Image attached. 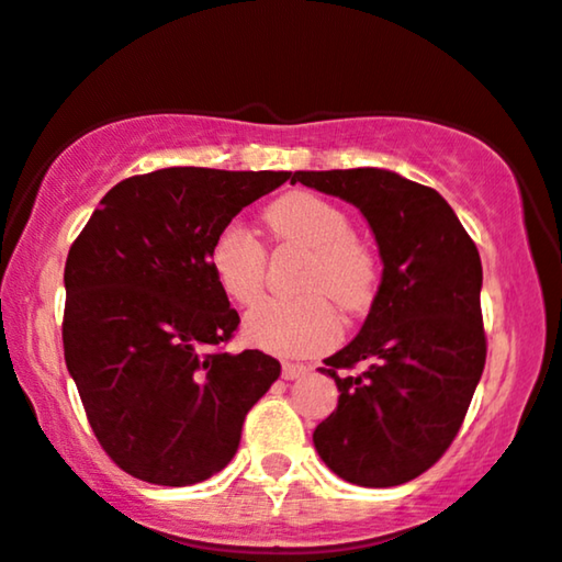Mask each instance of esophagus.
Here are the masks:
<instances>
[{
    "label": "esophagus",
    "instance_id": "obj_1",
    "mask_svg": "<svg viewBox=\"0 0 562 562\" xmlns=\"http://www.w3.org/2000/svg\"><path fill=\"white\" fill-rule=\"evenodd\" d=\"M308 371H311V368L303 366V363H282V379H288V381L303 379V375Z\"/></svg>",
    "mask_w": 562,
    "mask_h": 562
}]
</instances>
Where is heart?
<instances>
[{
    "label": "heart",
    "mask_w": 562,
    "mask_h": 562,
    "mask_svg": "<svg viewBox=\"0 0 562 562\" xmlns=\"http://www.w3.org/2000/svg\"><path fill=\"white\" fill-rule=\"evenodd\" d=\"M265 223L277 244L308 248L295 274V297H272L246 316L251 345L274 355L305 358L329 350L339 337L342 311H360L375 290V259L352 236L345 210L308 191H290L265 210ZM210 269L220 290L238 305H251L265 290L267 248L240 223L217 231L210 246Z\"/></svg>",
    "instance_id": "obj_1"
}]
</instances>
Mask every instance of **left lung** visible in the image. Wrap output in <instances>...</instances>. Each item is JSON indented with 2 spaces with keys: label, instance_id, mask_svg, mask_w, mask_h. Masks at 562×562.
I'll return each instance as SVG.
<instances>
[{
  "label": "left lung",
  "instance_id": "1",
  "mask_svg": "<svg viewBox=\"0 0 562 562\" xmlns=\"http://www.w3.org/2000/svg\"><path fill=\"white\" fill-rule=\"evenodd\" d=\"M297 181L363 212L383 261L363 329L324 360L339 402L314 446L352 485H402L449 449L485 368L480 251L436 189L392 170H295Z\"/></svg>",
  "mask_w": 562,
  "mask_h": 562
}]
</instances>
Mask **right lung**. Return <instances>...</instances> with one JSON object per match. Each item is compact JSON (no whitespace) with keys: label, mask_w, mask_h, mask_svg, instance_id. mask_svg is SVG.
<instances>
[{"label":"right lung","mask_w":562,"mask_h":562,"mask_svg":"<svg viewBox=\"0 0 562 562\" xmlns=\"http://www.w3.org/2000/svg\"><path fill=\"white\" fill-rule=\"evenodd\" d=\"M288 170L162 168L101 199L64 267V360L98 443L153 485L212 477L248 409L280 379L261 350L223 352L240 318L210 246Z\"/></svg>","instance_id":"add662e5"}]
</instances>
